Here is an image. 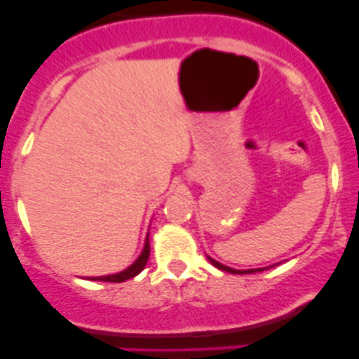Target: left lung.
Here are the masks:
<instances>
[{
  "label": "left lung",
  "mask_w": 359,
  "mask_h": 359,
  "mask_svg": "<svg viewBox=\"0 0 359 359\" xmlns=\"http://www.w3.org/2000/svg\"><path fill=\"white\" fill-rule=\"evenodd\" d=\"M208 259H210V257H208ZM210 262H212L213 266H215V267H219V269L226 271V273H231V274H248V273H259V271H264V269H248V271H238V269H233V267H227V266H224V264L217 262V260H213V259H210Z\"/></svg>",
  "instance_id": "1"
}]
</instances>
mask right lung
Returning <instances> with one entry per match:
<instances>
[{"label": "right lung", "mask_w": 359, "mask_h": 359, "mask_svg": "<svg viewBox=\"0 0 359 359\" xmlns=\"http://www.w3.org/2000/svg\"><path fill=\"white\" fill-rule=\"evenodd\" d=\"M149 252H151V247H149V234H147L146 238V245H144V250L142 253L139 255V259L135 260V262L132 264L130 267H126L125 271H121V273L118 274H109V276H99V278H92V280H99V281H109V283H121V281H126L130 280V278L137 276V274L140 273V271L146 267L147 264V259H149Z\"/></svg>", "instance_id": "add662e5"}]
</instances>
